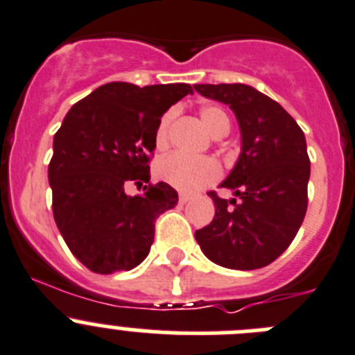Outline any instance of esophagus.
Segmentation results:
<instances>
[{"instance_id": "1", "label": "esophagus", "mask_w": 355, "mask_h": 355, "mask_svg": "<svg viewBox=\"0 0 355 355\" xmlns=\"http://www.w3.org/2000/svg\"><path fill=\"white\" fill-rule=\"evenodd\" d=\"M189 200H191L189 194H184V193L178 194V201H180L182 205H184V203H187V201H189Z\"/></svg>"}]
</instances>
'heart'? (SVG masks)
Instances as JSON below:
<instances>
[{
  "instance_id": "heart-1",
  "label": "heart",
  "mask_w": 355,
  "mask_h": 355,
  "mask_svg": "<svg viewBox=\"0 0 355 355\" xmlns=\"http://www.w3.org/2000/svg\"><path fill=\"white\" fill-rule=\"evenodd\" d=\"M201 122L205 123L209 132L214 138H221L230 130V116L219 106H203L200 111ZM173 120V113L162 114L155 130V146L159 150L168 145L170 138V125ZM155 173L166 184L173 185L185 193H196L207 185L214 184L221 177V168L214 159L209 157H189L184 154H171L162 157L155 166Z\"/></svg>"
}]
</instances>
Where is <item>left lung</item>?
<instances>
[{"label":"left lung","instance_id":"obj_1","mask_svg":"<svg viewBox=\"0 0 355 355\" xmlns=\"http://www.w3.org/2000/svg\"><path fill=\"white\" fill-rule=\"evenodd\" d=\"M203 97L228 104L239 120L242 152L214 191L212 223L194 233L201 251L226 269L253 270L272 263L292 244L308 209L309 157L304 132L283 107L253 86L194 85Z\"/></svg>","mask_w":355,"mask_h":355}]
</instances>
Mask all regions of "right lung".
Returning <instances> with one entry per match:
<instances>
[{"instance_id":"obj_1","label":"right lung","mask_w":355,"mask_h":355,"mask_svg":"<svg viewBox=\"0 0 355 355\" xmlns=\"http://www.w3.org/2000/svg\"><path fill=\"white\" fill-rule=\"evenodd\" d=\"M191 85L107 83L70 107L54 134L49 184L54 221L76 258L97 274L138 267L154 242L155 219L177 205L166 182L150 184L161 116ZM129 181L146 182L129 197Z\"/></svg>"}]
</instances>
